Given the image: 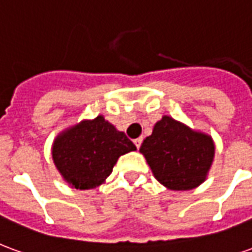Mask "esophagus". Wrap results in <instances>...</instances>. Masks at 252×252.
<instances>
[{"label":"esophagus","mask_w":252,"mask_h":252,"mask_svg":"<svg viewBox=\"0 0 252 252\" xmlns=\"http://www.w3.org/2000/svg\"><path fill=\"white\" fill-rule=\"evenodd\" d=\"M142 142H143V137H137V139H135V140H133V143H135V146H136L137 148H140V146H142Z\"/></svg>","instance_id":"esophagus-1"}]
</instances>
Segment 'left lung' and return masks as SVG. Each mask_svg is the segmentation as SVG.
Here are the masks:
<instances>
[{
    "label": "left lung",
    "mask_w": 252,
    "mask_h": 252,
    "mask_svg": "<svg viewBox=\"0 0 252 252\" xmlns=\"http://www.w3.org/2000/svg\"><path fill=\"white\" fill-rule=\"evenodd\" d=\"M140 153L162 185L171 190H190L205 181L215 144L211 136L163 116L143 140Z\"/></svg>",
    "instance_id": "obj_1"
}]
</instances>
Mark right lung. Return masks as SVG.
Here are the masks:
<instances>
[{
    "label": "right lung",
    "mask_w": 252,
    "mask_h": 252,
    "mask_svg": "<svg viewBox=\"0 0 252 252\" xmlns=\"http://www.w3.org/2000/svg\"><path fill=\"white\" fill-rule=\"evenodd\" d=\"M135 144L102 116L82 121L54 142L52 159L64 180L75 189H93L109 177L121 155Z\"/></svg>",
    "instance_id": "1"
}]
</instances>
